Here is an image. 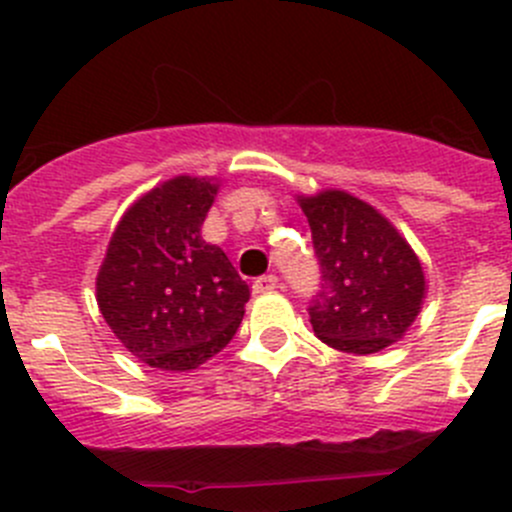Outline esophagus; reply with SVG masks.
<instances>
[{
  "label": "esophagus",
  "instance_id": "obj_1",
  "mask_svg": "<svg viewBox=\"0 0 512 512\" xmlns=\"http://www.w3.org/2000/svg\"><path fill=\"white\" fill-rule=\"evenodd\" d=\"M280 287V280H277V275H262L257 277L255 285H252V289H255L257 294H265V292H272V289Z\"/></svg>",
  "mask_w": 512,
  "mask_h": 512
}]
</instances>
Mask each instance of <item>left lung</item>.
Listing matches in <instances>:
<instances>
[{
    "mask_svg": "<svg viewBox=\"0 0 512 512\" xmlns=\"http://www.w3.org/2000/svg\"><path fill=\"white\" fill-rule=\"evenodd\" d=\"M299 205L322 270V289L309 302L314 334L347 354H374L399 342L426 294L409 242L379 210L344 190L299 195Z\"/></svg>",
    "mask_w": 512,
    "mask_h": 512,
    "instance_id": "8db88e82",
    "label": "left lung"
}]
</instances>
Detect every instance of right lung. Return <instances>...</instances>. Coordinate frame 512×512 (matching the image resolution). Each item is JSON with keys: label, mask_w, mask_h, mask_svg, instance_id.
Returning a JSON list of instances; mask_svg holds the SVG:
<instances>
[{"label": "right lung", "mask_w": 512, "mask_h": 512, "mask_svg": "<svg viewBox=\"0 0 512 512\" xmlns=\"http://www.w3.org/2000/svg\"><path fill=\"white\" fill-rule=\"evenodd\" d=\"M218 185L178 175L123 213L96 277V302L143 364L190 371L230 344L250 287L200 235Z\"/></svg>", "instance_id": "1"}]
</instances>
